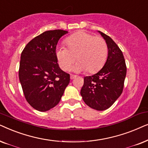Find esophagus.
I'll list each match as a JSON object with an SVG mask.
<instances>
[{"label": "esophagus", "instance_id": "obj_1", "mask_svg": "<svg viewBox=\"0 0 148 148\" xmlns=\"http://www.w3.org/2000/svg\"><path fill=\"white\" fill-rule=\"evenodd\" d=\"M76 77V75H74V74H71L70 75V79L72 80V79H74Z\"/></svg>", "mask_w": 148, "mask_h": 148}]
</instances>
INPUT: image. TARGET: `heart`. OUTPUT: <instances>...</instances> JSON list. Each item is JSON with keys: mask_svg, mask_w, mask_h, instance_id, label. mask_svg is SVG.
Wrapping results in <instances>:
<instances>
[{"mask_svg": "<svg viewBox=\"0 0 148 148\" xmlns=\"http://www.w3.org/2000/svg\"><path fill=\"white\" fill-rule=\"evenodd\" d=\"M66 43L68 49L58 47L56 50L59 66L63 70H68L76 59L78 62L72 70L78 72L86 70L89 73L97 72L105 64L108 49L101 37L80 31L69 36Z\"/></svg>", "mask_w": 148, "mask_h": 148, "instance_id": "1", "label": "heart"}]
</instances>
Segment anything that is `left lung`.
Returning <instances> with one entry per match:
<instances>
[{
	"label": "left lung",
	"instance_id": "left-lung-1",
	"mask_svg": "<svg viewBox=\"0 0 148 148\" xmlns=\"http://www.w3.org/2000/svg\"><path fill=\"white\" fill-rule=\"evenodd\" d=\"M98 32L107 43V60L97 74L84 78L80 95L88 106L102 111L112 106L123 92L127 66L123 52L115 42L104 33Z\"/></svg>",
	"mask_w": 148,
	"mask_h": 148
}]
</instances>
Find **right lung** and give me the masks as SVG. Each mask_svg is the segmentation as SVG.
I'll return each instance as SVG.
<instances>
[{
  "mask_svg": "<svg viewBox=\"0 0 148 148\" xmlns=\"http://www.w3.org/2000/svg\"><path fill=\"white\" fill-rule=\"evenodd\" d=\"M68 32H45L29 41L21 53L19 81L26 101L38 111L58 105L70 82V74L61 70L56 54L59 40Z\"/></svg>",
  "mask_w": 148,
  "mask_h": 148,
  "instance_id": "obj_1",
  "label": "right lung"
}]
</instances>
